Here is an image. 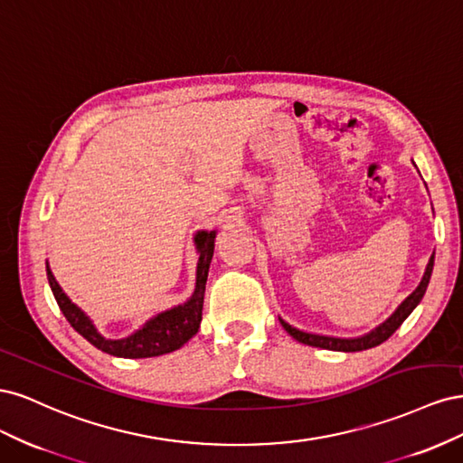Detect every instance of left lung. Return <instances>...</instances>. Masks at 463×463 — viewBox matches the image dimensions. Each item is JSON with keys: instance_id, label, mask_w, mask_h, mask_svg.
<instances>
[{"instance_id": "8db88e82", "label": "left lung", "mask_w": 463, "mask_h": 463, "mask_svg": "<svg viewBox=\"0 0 463 463\" xmlns=\"http://www.w3.org/2000/svg\"><path fill=\"white\" fill-rule=\"evenodd\" d=\"M432 266H434V253L429 259V264L425 269V274L421 278V282L413 289V293H410L408 298H405L400 305L398 309L392 313L384 322L381 325L374 326L371 332L363 334V335H355V338H338V335H325V334H315V332H305L299 330L296 326H291L289 322H286L282 317H279V322H282V326L286 328V332L289 335H293L298 342L307 344V345H313V347H322V349H330V352H363V349H371L381 345L383 342H386L392 334H394L400 326L402 322L408 318L415 307L421 303L427 286H429V279L432 274Z\"/></svg>"}]
</instances>
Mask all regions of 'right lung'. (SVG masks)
Masks as SVG:
<instances>
[{"label":"right lung","instance_id":"right-lung-1","mask_svg":"<svg viewBox=\"0 0 463 463\" xmlns=\"http://www.w3.org/2000/svg\"><path fill=\"white\" fill-rule=\"evenodd\" d=\"M216 233H218L216 230L213 232L201 230L193 237L194 247H197V253H199V262H197V279H194V289L191 293V298L185 303L175 305L172 309L162 311L156 317L148 318L141 328L119 340L106 338V335L98 332L90 317L67 298V293L61 289L58 279L53 278L50 270V262L46 260L48 282L63 317L69 320V325H71L82 338L89 340L94 347L100 349V352L123 357V359H145V357H158L164 354H172L184 344H187L193 335L199 332L201 320H203L204 288H206L210 260H213V255H214Z\"/></svg>","mask_w":463,"mask_h":463}]
</instances>
